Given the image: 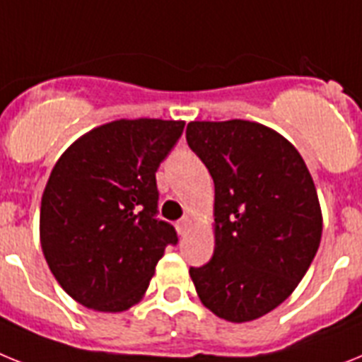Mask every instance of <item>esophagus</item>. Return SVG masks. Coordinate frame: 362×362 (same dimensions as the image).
Wrapping results in <instances>:
<instances>
[{
	"label": "esophagus",
	"instance_id": "1",
	"mask_svg": "<svg viewBox=\"0 0 362 362\" xmlns=\"http://www.w3.org/2000/svg\"><path fill=\"white\" fill-rule=\"evenodd\" d=\"M176 228H178V232H180L182 235H184V233H186L187 230H189V228H191V218L187 217V215H186V217H182L180 221H178V224H176Z\"/></svg>",
	"mask_w": 362,
	"mask_h": 362
}]
</instances>
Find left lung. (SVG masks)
<instances>
[{
	"mask_svg": "<svg viewBox=\"0 0 362 362\" xmlns=\"http://www.w3.org/2000/svg\"><path fill=\"white\" fill-rule=\"evenodd\" d=\"M186 139L215 184L214 257L189 269L197 294L218 318L256 320L289 298L320 245L311 173L256 121H191Z\"/></svg>",
	"mask_w": 362,
	"mask_h": 362,
	"instance_id": "left-lung-1",
	"label": "left lung"
}]
</instances>
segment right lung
Returning <instances> with one entry per match:
<instances>
[{
	"label": "right lung",
	"mask_w": 362,
	"mask_h": 362,
	"mask_svg": "<svg viewBox=\"0 0 362 362\" xmlns=\"http://www.w3.org/2000/svg\"><path fill=\"white\" fill-rule=\"evenodd\" d=\"M184 121L117 119L73 141L54 163L40 206L51 272L84 308L121 313L144 298L175 228L156 218V171Z\"/></svg>",
	"instance_id": "right-lung-1"
}]
</instances>
